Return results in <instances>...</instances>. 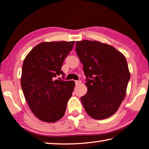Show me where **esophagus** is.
Wrapping results in <instances>:
<instances>
[{"mask_svg":"<svg viewBox=\"0 0 149 149\" xmlns=\"http://www.w3.org/2000/svg\"><path fill=\"white\" fill-rule=\"evenodd\" d=\"M75 86H78V85H79L81 83V81H80V80H78V81H75Z\"/></svg>","mask_w":149,"mask_h":149,"instance_id":"34e87169","label":"esophagus"}]
</instances>
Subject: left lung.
<instances>
[{
    "instance_id": "obj_1",
    "label": "left lung",
    "mask_w": 149,
    "mask_h": 149,
    "mask_svg": "<svg viewBox=\"0 0 149 149\" xmlns=\"http://www.w3.org/2000/svg\"><path fill=\"white\" fill-rule=\"evenodd\" d=\"M75 51L87 77L88 90L81 97L85 110L95 119L111 117L126 95L130 73L125 57L98 41L76 42Z\"/></svg>"
}]
</instances>
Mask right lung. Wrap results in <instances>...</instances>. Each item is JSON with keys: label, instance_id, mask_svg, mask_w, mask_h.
Returning a JSON list of instances; mask_svg holds the SVG:
<instances>
[{"label": "right lung", "instance_id": "1", "mask_svg": "<svg viewBox=\"0 0 149 149\" xmlns=\"http://www.w3.org/2000/svg\"><path fill=\"white\" fill-rule=\"evenodd\" d=\"M75 42H42L33 48L23 62L21 87L32 112L42 121L54 123L65 114L75 82L56 79L64 74L63 62Z\"/></svg>", "mask_w": 149, "mask_h": 149}]
</instances>
